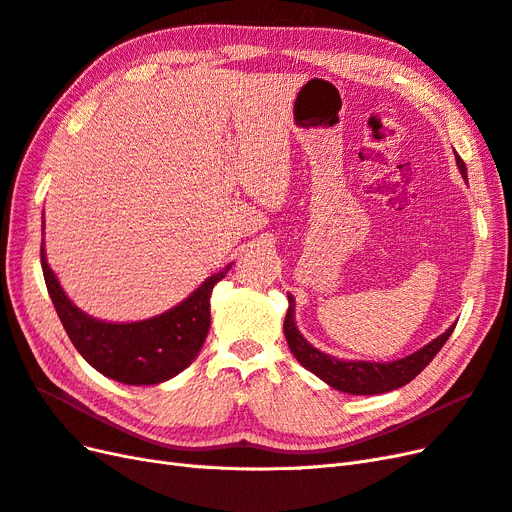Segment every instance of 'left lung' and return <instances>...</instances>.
Masks as SVG:
<instances>
[{"label": "left lung", "instance_id": "obj_1", "mask_svg": "<svg viewBox=\"0 0 512 512\" xmlns=\"http://www.w3.org/2000/svg\"><path fill=\"white\" fill-rule=\"evenodd\" d=\"M457 166L461 175L466 177V164L457 156ZM455 324L446 333H442L438 339H433L431 344L421 348L418 352L399 359L393 363H367V361H339L335 356L324 354L316 350L307 339L299 333L297 324H294V299L288 294V312L284 318V335L290 352L297 356V361L316 374L320 380L327 382L337 391L352 393V395H378L389 393L399 386L408 384L414 380L421 371L433 361V356L440 352V348L446 344V339L451 337Z\"/></svg>", "mask_w": 512, "mask_h": 512}]
</instances>
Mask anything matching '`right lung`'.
I'll return each mask as SVG.
<instances>
[{"instance_id": "right-lung-1", "label": "right lung", "mask_w": 512, "mask_h": 512, "mask_svg": "<svg viewBox=\"0 0 512 512\" xmlns=\"http://www.w3.org/2000/svg\"><path fill=\"white\" fill-rule=\"evenodd\" d=\"M40 262L46 290L74 348L100 374L134 386L170 380L196 359L211 324V290L230 269L228 265L211 275L188 299L162 316L113 324L89 318L70 303L46 265L44 250H40Z\"/></svg>"}]
</instances>
